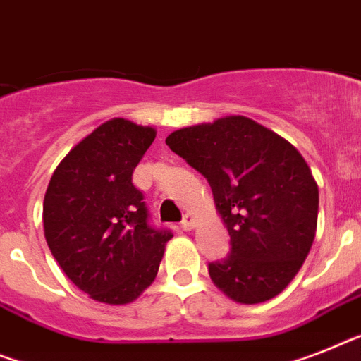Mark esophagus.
I'll use <instances>...</instances> for the list:
<instances>
[{
	"mask_svg": "<svg viewBox=\"0 0 361 361\" xmlns=\"http://www.w3.org/2000/svg\"><path fill=\"white\" fill-rule=\"evenodd\" d=\"M193 225H195V219H193L192 214H186V216L183 217V221H180V227H183V231H192Z\"/></svg>",
	"mask_w": 361,
	"mask_h": 361,
	"instance_id": "34e87169",
	"label": "esophagus"
}]
</instances>
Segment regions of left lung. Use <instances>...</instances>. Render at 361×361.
Instances as JSON below:
<instances>
[{
    "label": "left lung",
    "instance_id": "left-lung-1",
    "mask_svg": "<svg viewBox=\"0 0 361 361\" xmlns=\"http://www.w3.org/2000/svg\"><path fill=\"white\" fill-rule=\"evenodd\" d=\"M166 144L204 175L231 234V252L208 264L214 284L241 305L281 293L317 227L319 190L302 154L245 116L178 129Z\"/></svg>",
    "mask_w": 361,
    "mask_h": 361
}]
</instances>
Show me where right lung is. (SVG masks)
<instances>
[{
    "label": "right lung",
    "mask_w": 361,
    "mask_h": 361,
    "mask_svg": "<svg viewBox=\"0 0 361 361\" xmlns=\"http://www.w3.org/2000/svg\"><path fill=\"white\" fill-rule=\"evenodd\" d=\"M154 129L123 118L99 125L55 169L44 197L49 251L94 300L127 305L154 281L173 236L151 225L133 171Z\"/></svg>",
    "instance_id": "1"
}]
</instances>
